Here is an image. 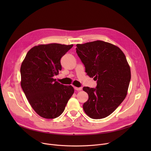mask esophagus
Listing matches in <instances>:
<instances>
[{
  "label": "esophagus",
  "instance_id": "34e87169",
  "mask_svg": "<svg viewBox=\"0 0 151 151\" xmlns=\"http://www.w3.org/2000/svg\"><path fill=\"white\" fill-rule=\"evenodd\" d=\"M82 89V87H75V90L77 91H81Z\"/></svg>",
  "mask_w": 151,
  "mask_h": 151
}]
</instances>
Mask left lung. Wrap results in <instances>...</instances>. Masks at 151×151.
Segmentation results:
<instances>
[{"label":"left lung","mask_w":151,"mask_h":151,"mask_svg":"<svg viewBox=\"0 0 151 151\" xmlns=\"http://www.w3.org/2000/svg\"><path fill=\"white\" fill-rule=\"evenodd\" d=\"M76 52L85 72L97 81L96 88L84 87L88 94L83 109L93 119L111 115L125 99L131 72L123 52L116 46L101 40L77 44Z\"/></svg>","instance_id":"obj_1"}]
</instances>
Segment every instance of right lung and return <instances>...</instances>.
Listing matches in <instances>:
<instances>
[{"mask_svg":"<svg viewBox=\"0 0 151 151\" xmlns=\"http://www.w3.org/2000/svg\"><path fill=\"white\" fill-rule=\"evenodd\" d=\"M73 45L50 44L35 46L21 64V86L34 111L41 117L59 116L74 93L72 86L53 78L61 70V58Z\"/></svg>","mask_w":151,"mask_h":151,"instance_id":"obj_1","label":"right lung"}]
</instances>
